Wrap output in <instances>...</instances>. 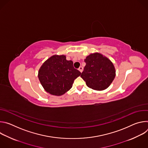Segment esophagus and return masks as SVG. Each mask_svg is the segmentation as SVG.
<instances>
[{"label": "esophagus", "instance_id": "obj_1", "mask_svg": "<svg viewBox=\"0 0 148 148\" xmlns=\"http://www.w3.org/2000/svg\"><path fill=\"white\" fill-rule=\"evenodd\" d=\"M78 70H79L81 73H82V70H83V67H82V66H80V67H79V69H78Z\"/></svg>", "mask_w": 148, "mask_h": 148}]
</instances>
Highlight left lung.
<instances>
[{
    "label": "left lung",
    "mask_w": 148,
    "mask_h": 148,
    "mask_svg": "<svg viewBox=\"0 0 148 148\" xmlns=\"http://www.w3.org/2000/svg\"><path fill=\"white\" fill-rule=\"evenodd\" d=\"M86 63L81 77L87 86L93 90L101 91L107 88L115 77L112 62L99 53L91 54L84 60Z\"/></svg>",
    "instance_id": "obj_1"
}]
</instances>
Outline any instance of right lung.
Wrapping results in <instances>:
<instances>
[{
	"label": "right lung",
	"instance_id": "right-lung-1",
	"mask_svg": "<svg viewBox=\"0 0 148 148\" xmlns=\"http://www.w3.org/2000/svg\"><path fill=\"white\" fill-rule=\"evenodd\" d=\"M81 72L73 66V62L65 56H53L46 61L38 71V79L45 90L60 96L70 90Z\"/></svg>",
	"mask_w": 148,
	"mask_h": 148
}]
</instances>
